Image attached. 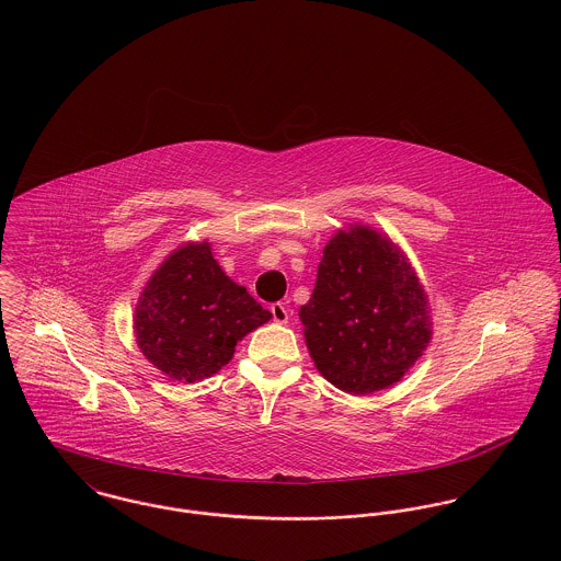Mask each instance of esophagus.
I'll return each mask as SVG.
<instances>
[{
  "mask_svg": "<svg viewBox=\"0 0 561 561\" xmlns=\"http://www.w3.org/2000/svg\"><path fill=\"white\" fill-rule=\"evenodd\" d=\"M270 311H272V318L276 323H287L289 321V309L285 307V302H276V305H272L270 307Z\"/></svg>",
  "mask_w": 561,
  "mask_h": 561,
  "instance_id": "esophagus-1",
  "label": "esophagus"
}]
</instances>
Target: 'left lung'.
<instances>
[{
	"label": "left lung",
	"mask_w": 561,
	"mask_h": 561,
	"mask_svg": "<svg viewBox=\"0 0 561 561\" xmlns=\"http://www.w3.org/2000/svg\"><path fill=\"white\" fill-rule=\"evenodd\" d=\"M298 316L318 371L350 396L398 385L432 341L427 294L408 254L360 222L325 243Z\"/></svg>",
	"instance_id": "8db88e82"
}]
</instances>
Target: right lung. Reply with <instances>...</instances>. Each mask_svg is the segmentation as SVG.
<instances>
[{
    "label": "right lung",
    "mask_w": 561,
    "mask_h": 561,
    "mask_svg": "<svg viewBox=\"0 0 561 561\" xmlns=\"http://www.w3.org/2000/svg\"><path fill=\"white\" fill-rule=\"evenodd\" d=\"M270 318L225 274L209 241H187L147 280L134 311V334L161 374L196 382L218 374L241 339Z\"/></svg>",
    "instance_id": "right-lung-1"
}]
</instances>
